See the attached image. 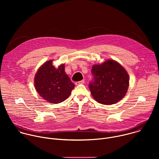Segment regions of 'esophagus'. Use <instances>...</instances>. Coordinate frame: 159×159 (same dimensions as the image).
Returning a JSON list of instances; mask_svg holds the SVG:
<instances>
[{
	"label": "esophagus",
	"mask_w": 159,
	"mask_h": 159,
	"mask_svg": "<svg viewBox=\"0 0 159 159\" xmlns=\"http://www.w3.org/2000/svg\"><path fill=\"white\" fill-rule=\"evenodd\" d=\"M84 82H85V80H80V81H79V82H75V84H76V85L83 84H84Z\"/></svg>",
	"instance_id": "obj_1"
}]
</instances>
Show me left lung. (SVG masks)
<instances>
[{
    "label": "left lung",
    "mask_w": 159,
    "mask_h": 159,
    "mask_svg": "<svg viewBox=\"0 0 159 159\" xmlns=\"http://www.w3.org/2000/svg\"><path fill=\"white\" fill-rule=\"evenodd\" d=\"M91 72L93 78L89 87L98 102L113 104L125 96L129 86V76L120 63L109 60L101 65H94Z\"/></svg>",
    "instance_id": "obj_1"
}]
</instances>
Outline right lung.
Listing matches in <instances>:
<instances>
[{
  "instance_id": "add662e5",
  "label": "right lung",
  "mask_w": 159,
  "mask_h": 159,
  "mask_svg": "<svg viewBox=\"0 0 159 159\" xmlns=\"http://www.w3.org/2000/svg\"><path fill=\"white\" fill-rule=\"evenodd\" d=\"M34 86L38 94L52 104L64 101L75 87L65 72L64 64L56 69L52 65V60L44 63L38 69L35 75Z\"/></svg>"
}]
</instances>
